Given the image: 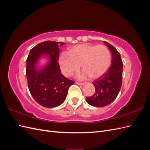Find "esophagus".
Here are the masks:
<instances>
[{
	"label": "esophagus",
	"mask_w": 150,
	"mask_h": 150,
	"mask_svg": "<svg viewBox=\"0 0 150 150\" xmlns=\"http://www.w3.org/2000/svg\"><path fill=\"white\" fill-rule=\"evenodd\" d=\"M76 83L77 84L79 85V86H83V85L84 84V83H80V82H78V81H76Z\"/></svg>",
	"instance_id": "obj_1"
}]
</instances>
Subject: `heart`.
<instances>
[{
  "label": "heart",
  "instance_id": "b5f03b06",
  "mask_svg": "<svg viewBox=\"0 0 150 150\" xmlns=\"http://www.w3.org/2000/svg\"><path fill=\"white\" fill-rule=\"evenodd\" d=\"M61 71L66 76H71L78 71L81 64L84 69L80 78L91 76L97 78L110 68L111 54L104 45L82 44L74 46L67 52H62L59 58Z\"/></svg>",
  "mask_w": 150,
  "mask_h": 150
}]
</instances>
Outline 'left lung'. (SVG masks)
Listing matches in <instances>:
<instances>
[{
	"mask_svg": "<svg viewBox=\"0 0 150 150\" xmlns=\"http://www.w3.org/2000/svg\"><path fill=\"white\" fill-rule=\"evenodd\" d=\"M112 53L111 66L100 78L94 81L95 93L93 96L86 97L91 106L104 107L114 101L122 84V63L120 53L108 42L104 41Z\"/></svg>",
	"mask_w": 150,
	"mask_h": 150,
	"instance_id": "1",
	"label": "left lung"
}]
</instances>
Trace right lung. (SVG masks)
<instances>
[{
  "label": "right lung",
  "instance_id": "add662e5",
  "mask_svg": "<svg viewBox=\"0 0 150 150\" xmlns=\"http://www.w3.org/2000/svg\"><path fill=\"white\" fill-rule=\"evenodd\" d=\"M64 42L44 41L30 49L27 59L26 76L29 91L35 101L46 108L61 105L66 98L68 89L74 81L63 76L57 62L59 47ZM42 55L49 57L48 64L38 70L36 62Z\"/></svg>",
  "mask_w": 150,
  "mask_h": 150
}]
</instances>
